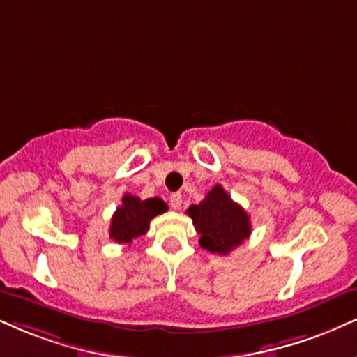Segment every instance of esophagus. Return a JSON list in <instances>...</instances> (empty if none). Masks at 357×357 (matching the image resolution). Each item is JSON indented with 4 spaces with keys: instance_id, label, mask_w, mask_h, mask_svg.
Here are the masks:
<instances>
[{
    "instance_id": "obj_1",
    "label": "esophagus",
    "mask_w": 357,
    "mask_h": 357,
    "mask_svg": "<svg viewBox=\"0 0 357 357\" xmlns=\"http://www.w3.org/2000/svg\"><path fill=\"white\" fill-rule=\"evenodd\" d=\"M180 205H182V195L180 193H172L170 195V206L174 210H178Z\"/></svg>"
}]
</instances>
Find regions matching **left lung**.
Masks as SVG:
<instances>
[{
  "label": "left lung",
  "instance_id": "left-lung-1",
  "mask_svg": "<svg viewBox=\"0 0 357 357\" xmlns=\"http://www.w3.org/2000/svg\"><path fill=\"white\" fill-rule=\"evenodd\" d=\"M187 215L200 235V246L210 253L228 255L252 233L248 213L222 185H215L199 205L188 206Z\"/></svg>",
  "mask_w": 357,
  "mask_h": 357
}]
</instances>
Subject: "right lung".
Returning <instances> with one entry per match:
<instances>
[{"label": "right lung", "instance_id": "add662e5", "mask_svg": "<svg viewBox=\"0 0 357 357\" xmlns=\"http://www.w3.org/2000/svg\"><path fill=\"white\" fill-rule=\"evenodd\" d=\"M167 204L158 197L140 200L139 197L126 193L122 205L114 212L109 236L117 243H130L149 231L151 220L167 212Z\"/></svg>", "mask_w": 357, "mask_h": 357}]
</instances>
